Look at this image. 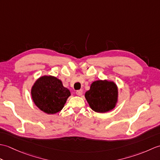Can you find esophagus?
Segmentation results:
<instances>
[{
    "label": "esophagus",
    "instance_id": "esophagus-1",
    "mask_svg": "<svg viewBox=\"0 0 160 160\" xmlns=\"http://www.w3.org/2000/svg\"><path fill=\"white\" fill-rule=\"evenodd\" d=\"M76 94L78 96H81L82 95V90H78L76 91Z\"/></svg>",
    "mask_w": 160,
    "mask_h": 160
}]
</instances>
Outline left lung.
Returning a JSON list of instances; mask_svg holds the SVG:
<instances>
[{
	"label": "left lung",
	"instance_id": "1",
	"mask_svg": "<svg viewBox=\"0 0 160 160\" xmlns=\"http://www.w3.org/2000/svg\"><path fill=\"white\" fill-rule=\"evenodd\" d=\"M91 109L104 113L113 110L118 102V88L112 80H99L91 84L84 95Z\"/></svg>",
	"mask_w": 160,
	"mask_h": 160
}]
</instances>
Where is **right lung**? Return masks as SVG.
<instances>
[{
  "label": "right lung",
  "instance_id": "add662e5",
  "mask_svg": "<svg viewBox=\"0 0 160 160\" xmlns=\"http://www.w3.org/2000/svg\"><path fill=\"white\" fill-rule=\"evenodd\" d=\"M32 98L36 106L47 114H55L62 109L71 96L62 81L53 76H42L33 83Z\"/></svg>",
  "mask_w": 160,
  "mask_h": 160
}]
</instances>
